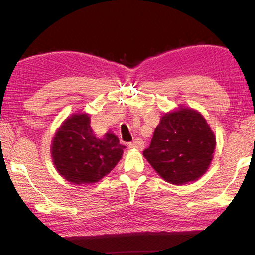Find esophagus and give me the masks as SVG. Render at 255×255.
I'll list each match as a JSON object with an SVG mask.
<instances>
[{
	"label": "esophagus",
	"mask_w": 255,
	"mask_h": 255,
	"mask_svg": "<svg viewBox=\"0 0 255 255\" xmlns=\"http://www.w3.org/2000/svg\"><path fill=\"white\" fill-rule=\"evenodd\" d=\"M128 147L131 149H137V150H141L144 148V140L140 139V138H137L132 141V143L128 144Z\"/></svg>",
	"instance_id": "34e87169"
}]
</instances>
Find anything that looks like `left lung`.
<instances>
[{
  "label": "left lung",
  "mask_w": 255,
  "mask_h": 255,
  "mask_svg": "<svg viewBox=\"0 0 255 255\" xmlns=\"http://www.w3.org/2000/svg\"><path fill=\"white\" fill-rule=\"evenodd\" d=\"M215 147V133L204 116L180 106L162 116L143 155L163 180L182 185L206 173Z\"/></svg>",
  "instance_id": "left-lung-1"
}]
</instances>
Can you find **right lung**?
<instances>
[{"instance_id":"1","label":"right lung","mask_w":255,"mask_h":255,"mask_svg":"<svg viewBox=\"0 0 255 255\" xmlns=\"http://www.w3.org/2000/svg\"><path fill=\"white\" fill-rule=\"evenodd\" d=\"M90 123L89 114H73L60 125L51 141L56 170L73 184L100 181L114 170L126 148L111 131L97 137Z\"/></svg>"}]
</instances>
